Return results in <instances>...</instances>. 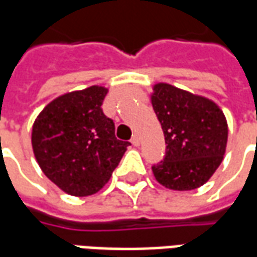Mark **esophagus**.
Returning <instances> with one entry per match:
<instances>
[{"instance_id":"obj_1","label":"esophagus","mask_w":257,"mask_h":257,"mask_svg":"<svg viewBox=\"0 0 257 257\" xmlns=\"http://www.w3.org/2000/svg\"><path fill=\"white\" fill-rule=\"evenodd\" d=\"M131 143H132V145L136 146V147H138V146L140 145L139 136H138V135H134V138H132V140H131Z\"/></svg>"}]
</instances>
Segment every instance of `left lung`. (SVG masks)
Returning <instances> with one entry per match:
<instances>
[{"instance_id":"left-lung-1","label":"left lung","mask_w":257,"mask_h":257,"mask_svg":"<svg viewBox=\"0 0 257 257\" xmlns=\"http://www.w3.org/2000/svg\"><path fill=\"white\" fill-rule=\"evenodd\" d=\"M151 104L161 123L167 151L153 165L157 182L167 189L201 187L215 173L226 153L228 128L215 101L173 85H154Z\"/></svg>"}]
</instances>
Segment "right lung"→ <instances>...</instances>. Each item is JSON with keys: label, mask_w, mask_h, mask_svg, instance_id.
Segmentation results:
<instances>
[{"label": "right lung", "mask_w": 257, "mask_h": 257, "mask_svg": "<svg viewBox=\"0 0 257 257\" xmlns=\"http://www.w3.org/2000/svg\"><path fill=\"white\" fill-rule=\"evenodd\" d=\"M108 89L93 85L59 96L45 106L31 131L38 165L51 182L74 197H88L110 180L131 143L115 138L101 104Z\"/></svg>", "instance_id": "1"}]
</instances>
